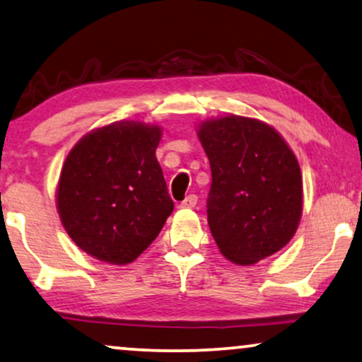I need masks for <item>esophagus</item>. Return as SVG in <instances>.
<instances>
[{
  "label": "esophagus",
  "instance_id": "obj_1",
  "mask_svg": "<svg viewBox=\"0 0 362 362\" xmlns=\"http://www.w3.org/2000/svg\"><path fill=\"white\" fill-rule=\"evenodd\" d=\"M197 195H188L185 200L183 202H180V205H179V208H193L197 205Z\"/></svg>",
  "mask_w": 362,
  "mask_h": 362
}]
</instances>
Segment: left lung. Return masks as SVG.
<instances>
[{
	"instance_id": "obj_1",
	"label": "left lung",
	"mask_w": 362,
	"mask_h": 362,
	"mask_svg": "<svg viewBox=\"0 0 362 362\" xmlns=\"http://www.w3.org/2000/svg\"><path fill=\"white\" fill-rule=\"evenodd\" d=\"M197 134L211 167L208 225L223 256L251 266L281 251L303 210L302 172L284 137L236 115L203 121Z\"/></svg>"
}]
</instances>
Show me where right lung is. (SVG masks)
<instances>
[{
	"label": "right lung",
	"mask_w": 362,
	"mask_h": 362,
	"mask_svg": "<svg viewBox=\"0 0 362 362\" xmlns=\"http://www.w3.org/2000/svg\"><path fill=\"white\" fill-rule=\"evenodd\" d=\"M162 129L116 121L85 134L69 152L57 185V211L81 251L124 266L157 238L174 202L156 149Z\"/></svg>",
	"instance_id": "1"
}]
</instances>
